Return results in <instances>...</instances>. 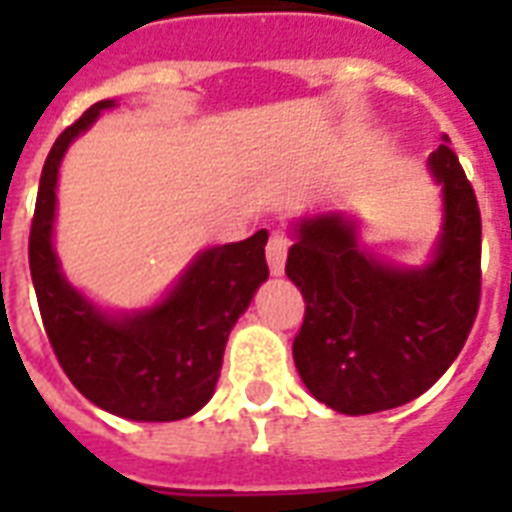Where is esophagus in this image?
I'll return each instance as SVG.
<instances>
[{"label":"esophagus","instance_id":"1","mask_svg":"<svg viewBox=\"0 0 512 512\" xmlns=\"http://www.w3.org/2000/svg\"><path fill=\"white\" fill-rule=\"evenodd\" d=\"M287 249H289L287 236H284V233H271L268 247H265V257H268V268H271L273 276H281V273H284V265H287Z\"/></svg>","mask_w":512,"mask_h":512}]
</instances>
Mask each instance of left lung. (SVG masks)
I'll use <instances>...</instances> for the list:
<instances>
[{
    "label": "left lung",
    "instance_id": "obj_1",
    "mask_svg": "<svg viewBox=\"0 0 512 512\" xmlns=\"http://www.w3.org/2000/svg\"><path fill=\"white\" fill-rule=\"evenodd\" d=\"M444 185V233L425 268H393L358 247L356 225H297L287 276L305 300L292 356L305 388L340 414H374L422 396L460 356L481 303V212L452 148L430 154Z\"/></svg>",
    "mask_w": 512,
    "mask_h": 512
}]
</instances>
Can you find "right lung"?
<instances>
[{"label":"right lung","instance_id":"right-lung-1","mask_svg":"<svg viewBox=\"0 0 512 512\" xmlns=\"http://www.w3.org/2000/svg\"><path fill=\"white\" fill-rule=\"evenodd\" d=\"M114 106V100H100L87 108L47 154L28 236L31 279L52 350L84 398L127 420H183L212 398L233 324L268 279V233L204 249L170 295L148 311L114 319L84 300L63 279L52 252L55 185L71 140Z\"/></svg>","mask_w":512,"mask_h":512}]
</instances>
